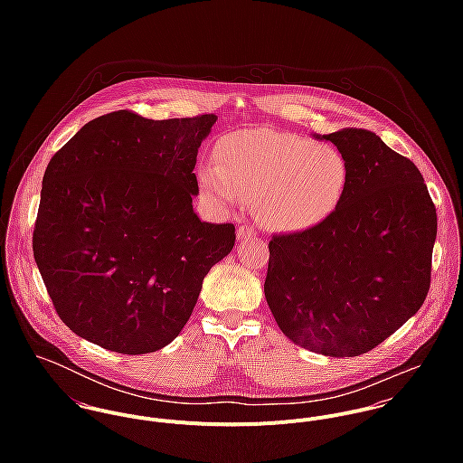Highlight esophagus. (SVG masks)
<instances>
[{
	"instance_id": "esophagus-1",
	"label": "esophagus",
	"mask_w": 463,
	"mask_h": 463,
	"mask_svg": "<svg viewBox=\"0 0 463 463\" xmlns=\"http://www.w3.org/2000/svg\"><path fill=\"white\" fill-rule=\"evenodd\" d=\"M253 235H257V230H255L251 224H242V226H239V230H237V239H239V241H246V239H250V237H253Z\"/></svg>"
}]
</instances>
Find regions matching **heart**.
<instances>
[{
  "label": "heart",
  "instance_id": "obj_1",
  "mask_svg": "<svg viewBox=\"0 0 463 463\" xmlns=\"http://www.w3.org/2000/svg\"><path fill=\"white\" fill-rule=\"evenodd\" d=\"M347 180L342 155L326 144L276 130H244L224 137L215 165L199 171L204 196L230 208L257 195L267 226L307 230L328 217Z\"/></svg>",
  "mask_w": 463,
  "mask_h": 463
}]
</instances>
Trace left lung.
<instances>
[{
	"instance_id": "1",
	"label": "left lung",
	"mask_w": 463,
	"mask_h": 463,
	"mask_svg": "<svg viewBox=\"0 0 463 463\" xmlns=\"http://www.w3.org/2000/svg\"><path fill=\"white\" fill-rule=\"evenodd\" d=\"M345 162L330 215L269 242L264 292L278 328L325 356H358L422 307L431 278L437 210L415 164L376 133L317 135Z\"/></svg>"
}]
</instances>
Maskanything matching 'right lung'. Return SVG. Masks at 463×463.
Segmentation results:
<instances>
[{
  "label": "right lung",
  "instance_id": "obj_1",
  "mask_svg": "<svg viewBox=\"0 0 463 463\" xmlns=\"http://www.w3.org/2000/svg\"><path fill=\"white\" fill-rule=\"evenodd\" d=\"M217 116L153 121L130 110L87 123L50 160L33 257L59 317L123 354L153 353L187 325L233 224L193 208L201 142Z\"/></svg>",
  "mask_w": 463,
  "mask_h": 463
}]
</instances>
